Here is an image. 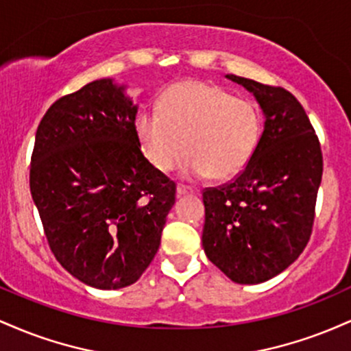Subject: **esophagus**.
<instances>
[{"instance_id":"34e87169","label":"esophagus","mask_w":351,"mask_h":351,"mask_svg":"<svg viewBox=\"0 0 351 351\" xmlns=\"http://www.w3.org/2000/svg\"><path fill=\"white\" fill-rule=\"evenodd\" d=\"M193 193H195V189L189 188V186H184V184H178V188H176V195H178V196L193 195Z\"/></svg>"}]
</instances>
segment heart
Returning <instances> with one entry per match:
<instances>
[{
    "mask_svg": "<svg viewBox=\"0 0 351 351\" xmlns=\"http://www.w3.org/2000/svg\"><path fill=\"white\" fill-rule=\"evenodd\" d=\"M263 117L254 104L215 84L183 80L160 99L158 112L135 120L140 147L158 171L168 173L186 152L188 176L231 178L247 165L259 142Z\"/></svg>",
    "mask_w": 351,
    "mask_h": 351,
    "instance_id": "heart-1",
    "label": "heart"
}]
</instances>
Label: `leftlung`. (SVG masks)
I'll return each mask as SVG.
<instances>
[{
    "instance_id": "obj_1",
    "label": "left lung",
    "mask_w": 351,
    "mask_h": 351,
    "mask_svg": "<svg viewBox=\"0 0 351 351\" xmlns=\"http://www.w3.org/2000/svg\"><path fill=\"white\" fill-rule=\"evenodd\" d=\"M256 97L264 132L236 180L203 191V247L236 284H261L291 265L312 234L324 171L320 142L289 90L228 74Z\"/></svg>"
}]
</instances>
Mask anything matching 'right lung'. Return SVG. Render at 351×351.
I'll use <instances>...</instances> for the list:
<instances>
[{
  "instance_id": "right-lung-1",
  "label": "right lung",
  "mask_w": 351,
  "mask_h": 351,
  "mask_svg": "<svg viewBox=\"0 0 351 351\" xmlns=\"http://www.w3.org/2000/svg\"><path fill=\"white\" fill-rule=\"evenodd\" d=\"M99 79L47 108L29 186L59 264L90 287L134 284L160 247L176 186L140 150L138 106Z\"/></svg>"
}]
</instances>
